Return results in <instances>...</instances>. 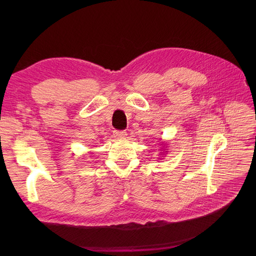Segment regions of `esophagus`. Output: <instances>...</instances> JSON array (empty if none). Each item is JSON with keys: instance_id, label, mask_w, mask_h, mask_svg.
I'll return each instance as SVG.
<instances>
[{"instance_id": "esophagus-1", "label": "esophagus", "mask_w": 256, "mask_h": 256, "mask_svg": "<svg viewBox=\"0 0 256 256\" xmlns=\"http://www.w3.org/2000/svg\"><path fill=\"white\" fill-rule=\"evenodd\" d=\"M114 136L118 138H125L127 136L126 131H120V130H115L114 131Z\"/></svg>"}]
</instances>
